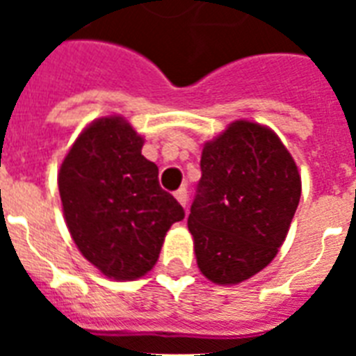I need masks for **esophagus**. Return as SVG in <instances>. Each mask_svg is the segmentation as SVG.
Instances as JSON below:
<instances>
[{"mask_svg": "<svg viewBox=\"0 0 356 356\" xmlns=\"http://www.w3.org/2000/svg\"><path fill=\"white\" fill-rule=\"evenodd\" d=\"M175 200H177L183 207H186V201H188V190L184 188V186H181V188L175 192Z\"/></svg>", "mask_w": 356, "mask_h": 356, "instance_id": "34e87169", "label": "esophagus"}]
</instances>
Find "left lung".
Instances as JSON below:
<instances>
[{
  "mask_svg": "<svg viewBox=\"0 0 356 356\" xmlns=\"http://www.w3.org/2000/svg\"><path fill=\"white\" fill-rule=\"evenodd\" d=\"M301 197L292 155L268 127L234 122L201 155L188 229L201 273L238 284L270 264Z\"/></svg>",
  "mask_w": 356,
  "mask_h": 356,
  "instance_id": "left-lung-1",
  "label": "left lung"
}]
</instances>
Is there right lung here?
Returning a JSON list of instances; mask_svg holds the SVG:
<instances>
[{
    "label": "right lung",
    "mask_w": 356,
    "mask_h": 356,
    "mask_svg": "<svg viewBox=\"0 0 356 356\" xmlns=\"http://www.w3.org/2000/svg\"><path fill=\"white\" fill-rule=\"evenodd\" d=\"M142 145L125 120L102 118L79 134L58 172L70 234L83 257L116 281L145 275L168 229L184 218Z\"/></svg>",
    "instance_id": "right-lung-1"
}]
</instances>
